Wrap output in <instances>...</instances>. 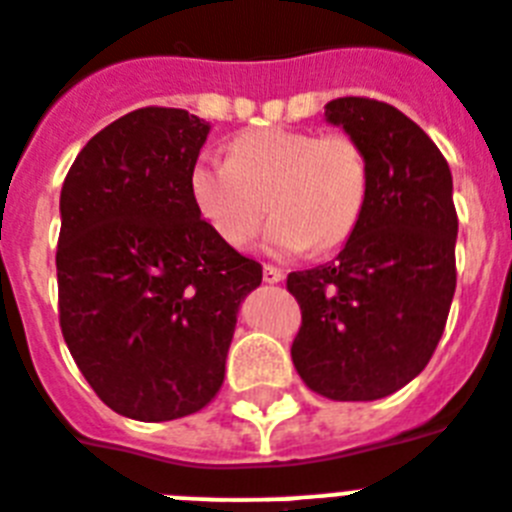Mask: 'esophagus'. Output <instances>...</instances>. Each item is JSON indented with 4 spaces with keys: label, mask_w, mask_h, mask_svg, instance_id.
<instances>
[{
    "label": "esophagus",
    "mask_w": 512,
    "mask_h": 512,
    "mask_svg": "<svg viewBox=\"0 0 512 512\" xmlns=\"http://www.w3.org/2000/svg\"><path fill=\"white\" fill-rule=\"evenodd\" d=\"M285 279V272L282 269H277V266L266 264L264 266V282L266 285H277V282H282Z\"/></svg>",
    "instance_id": "esophagus-1"
}]
</instances>
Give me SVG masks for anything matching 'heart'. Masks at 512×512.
Returning <instances> with one entry per match:
<instances>
[{"label": "heart", "instance_id": "b5f03b06", "mask_svg": "<svg viewBox=\"0 0 512 512\" xmlns=\"http://www.w3.org/2000/svg\"><path fill=\"white\" fill-rule=\"evenodd\" d=\"M189 186L204 222L233 248L248 246L272 209L264 243L290 256L347 243L368 204L370 170L347 134L272 126L233 139L230 160L199 157Z\"/></svg>", "mask_w": 512, "mask_h": 512}]
</instances>
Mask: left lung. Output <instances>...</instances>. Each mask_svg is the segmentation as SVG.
I'll list each match as a JSON object with an SVG mask.
<instances>
[{
  "label": "left lung",
  "instance_id": "8db88e82",
  "mask_svg": "<svg viewBox=\"0 0 512 512\" xmlns=\"http://www.w3.org/2000/svg\"><path fill=\"white\" fill-rule=\"evenodd\" d=\"M323 116L362 147L370 191L339 256L287 277L303 313L290 352L310 391L375 401L414 381L443 336L456 292L453 178L399 108L336 98Z\"/></svg>",
  "mask_w": 512,
  "mask_h": 512
}]
</instances>
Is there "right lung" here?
I'll list each match as a JSON object with an SVG mask.
<instances>
[{
  "mask_svg": "<svg viewBox=\"0 0 512 512\" xmlns=\"http://www.w3.org/2000/svg\"><path fill=\"white\" fill-rule=\"evenodd\" d=\"M209 129L181 108L131 111L82 147L61 186V334L100 401L139 422L214 399L240 303L261 285L259 261L191 199Z\"/></svg>",
  "mask_w": 512,
  "mask_h": 512,
  "instance_id": "right-lung-1",
  "label": "right lung"
}]
</instances>
